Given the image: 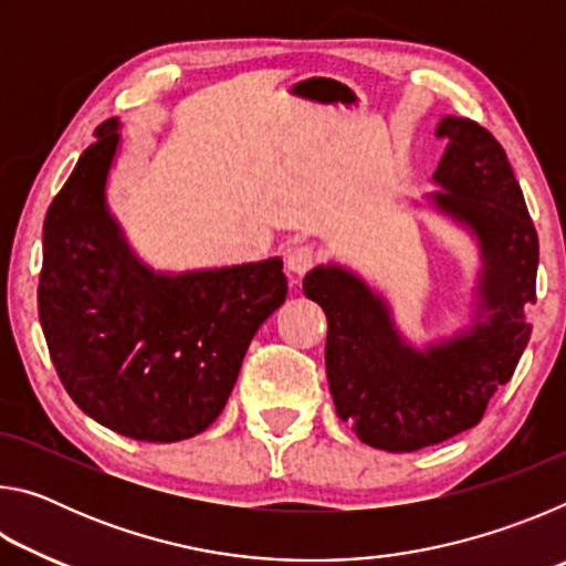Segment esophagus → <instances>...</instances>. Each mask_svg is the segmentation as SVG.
Returning a JSON list of instances; mask_svg holds the SVG:
<instances>
[{
	"label": "esophagus",
	"mask_w": 566,
	"mask_h": 566,
	"mask_svg": "<svg viewBox=\"0 0 566 566\" xmlns=\"http://www.w3.org/2000/svg\"><path fill=\"white\" fill-rule=\"evenodd\" d=\"M284 262H286V270H290V272L304 274L314 262H317V249H314L312 244L290 247V249H286Z\"/></svg>",
	"instance_id": "obj_1"
}]
</instances>
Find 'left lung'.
<instances>
[{
    "instance_id": "obj_1",
    "label": "left lung",
    "mask_w": 566,
    "mask_h": 566,
    "mask_svg": "<svg viewBox=\"0 0 566 566\" xmlns=\"http://www.w3.org/2000/svg\"><path fill=\"white\" fill-rule=\"evenodd\" d=\"M447 139L429 202L474 234L482 256L472 327L419 349L401 337L385 296L337 264L314 266L304 294L327 314V379L342 421L364 444L417 452L484 417L530 342L524 304L536 300L539 239L520 181L490 132L444 117Z\"/></svg>"
}]
</instances>
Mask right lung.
<instances>
[{"mask_svg": "<svg viewBox=\"0 0 566 566\" xmlns=\"http://www.w3.org/2000/svg\"><path fill=\"white\" fill-rule=\"evenodd\" d=\"M94 137L46 209L44 339L84 415L139 442H179L222 415L249 342L286 300L282 260L155 272L107 207L119 119Z\"/></svg>", "mask_w": 566, "mask_h": 566, "instance_id": "1", "label": "right lung"}]
</instances>
